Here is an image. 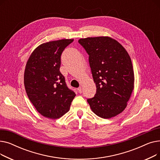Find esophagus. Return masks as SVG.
I'll return each instance as SVG.
<instances>
[{
    "mask_svg": "<svg viewBox=\"0 0 160 160\" xmlns=\"http://www.w3.org/2000/svg\"><path fill=\"white\" fill-rule=\"evenodd\" d=\"M78 91L79 93H82V87H80V88H78Z\"/></svg>",
    "mask_w": 160,
    "mask_h": 160,
    "instance_id": "34e87169",
    "label": "esophagus"
}]
</instances>
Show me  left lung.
<instances>
[{
  "label": "left lung",
  "mask_w": 160,
  "mask_h": 160,
  "mask_svg": "<svg viewBox=\"0 0 160 160\" xmlns=\"http://www.w3.org/2000/svg\"><path fill=\"white\" fill-rule=\"evenodd\" d=\"M89 54L92 75L97 87L95 97L88 99L91 110L103 119L122 113L134 89L131 58L119 42L108 36L78 40Z\"/></svg>",
  "instance_id": "1"
}]
</instances>
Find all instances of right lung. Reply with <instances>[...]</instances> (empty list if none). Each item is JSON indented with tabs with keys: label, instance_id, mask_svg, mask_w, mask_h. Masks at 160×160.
Returning <instances> with one entry per match:
<instances>
[{
	"label": "right lung",
	"instance_id": "1",
	"mask_svg": "<svg viewBox=\"0 0 160 160\" xmlns=\"http://www.w3.org/2000/svg\"><path fill=\"white\" fill-rule=\"evenodd\" d=\"M73 39L42 43L30 54L24 73V84L30 102L43 116L59 119L68 112L76 96L60 72L61 54Z\"/></svg>",
	"mask_w": 160,
	"mask_h": 160
}]
</instances>
